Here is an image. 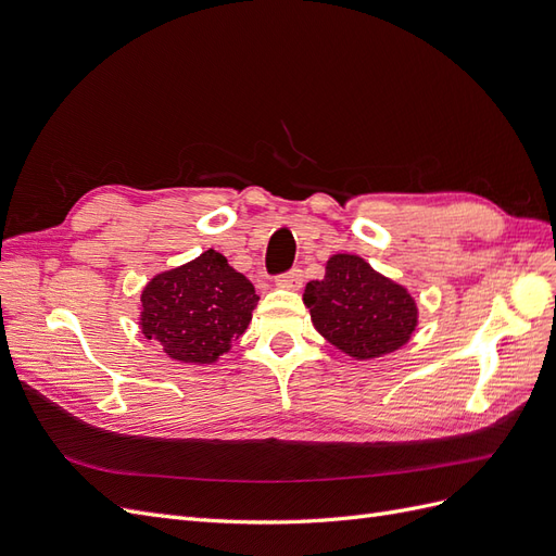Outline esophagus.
I'll return each mask as SVG.
<instances>
[{"label": "esophagus", "instance_id": "34e87169", "mask_svg": "<svg viewBox=\"0 0 556 556\" xmlns=\"http://www.w3.org/2000/svg\"><path fill=\"white\" fill-rule=\"evenodd\" d=\"M301 282H304V276H301L299 268H292V271L278 276V280H276L278 288H282V290H299Z\"/></svg>", "mask_w": 556, "mask_h": 556}]
</instances>
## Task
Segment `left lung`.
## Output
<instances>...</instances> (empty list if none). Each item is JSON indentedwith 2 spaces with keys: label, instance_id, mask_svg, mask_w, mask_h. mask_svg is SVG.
Returning a JSON list of instances; mask_svg holds the SVG:
<instances>
[{
  "label": "left lung",
  "instance_id": "8db88e82",
  "mask_svg": "<svg viewBox=\"0 0 556 556\" xmlns=\"http://www.w3.org/2000/svg\"><path fill=\"white\" fill-rule=\"evenodd\" d=\"M304 304L313 327L336 350L359 362L406 345L419 317L415 296L403 285L348 252L327 260L325 278L306 285Z\"/></svg>",
  "mask_w": 556,
  "mask_h": 556
}]
</instances>
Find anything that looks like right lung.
I'll return each mask as SVG.
<instances>
[{
	"label": "right lung",
	"instance_id": "obj_1",
	"mask_svg": "<svg viewBox=\"0 0 556 556\" xmlns=\"http://www.w3.org/2000/svg\"><path fill=\"white\" fill-rule=\"evenodd\" d=\"M260 296L217 250L148 280L139 325L174 362L215 364L248 329Z\"/></svg>",
	"mask_w": 556,
	"mask_h": 556
}]
</instances>
